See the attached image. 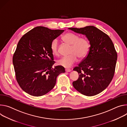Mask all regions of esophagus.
Here are the masks:
<instances>
[{
  "label": "esophagus",
  "mask_w": 127,
  "mask_h": 127,
  "mask_svg": "<svg viewBox=\"0 0 127 127\" xmlns=\"http://www.w3.org/2000/svg\"><path fill=\"white\" fill-rule=\"evenodd\" d=\"M65 72H71L72 70L71 69H68V68H66L65 69Z\"/></svg>",
  "instance_id": "34e87169"
}]
</instances>
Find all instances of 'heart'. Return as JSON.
Listing matches in <instances>:
<instances>
[{
    "instance_id": "1",
    "label": "heart",
    "mask_w": 127,
    "mask_h": 127,
    "mask_svg": "<svg viewBox=\"0 0 127 127\" xmlns=\"http://www.w3.org/2000/svg\"><path fill=\"white\" fill-rule=\"evenodd\" d=\"M66 43L71 45L69 51L70 55L63 57L57 61L58 64L66 68L71 67L78 61V56L83 59L87 55L90 49L89 41L85 38H80L78 35L72 33H67L63 37ZM52 54L56 56L60 55L58 41L54 39L50 45Z\"/></svg>"
}]
</instances>
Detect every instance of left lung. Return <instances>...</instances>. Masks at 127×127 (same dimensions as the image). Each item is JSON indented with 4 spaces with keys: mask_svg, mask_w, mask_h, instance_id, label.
Wrapping results in <instances>:
<instances>
[{
    "mask_svg": "<svg viewBox=\"0 0 127 127\" xmlns=\"http://www.w3.org/2000/svg\"><path fill=\"white\" fill-rule=\"evenodd\" d=\"M68 29L85 35L90 45L86 57L73 69L79 76L73 85L84 95L99 94L107 88L114 76L117 53L112 41L107 34L93 26Z\"/></svg>",
    "mask_w": 127,
    "mask_h": 127,
    "instance_id": "obj_1",
    "label": "left lung"
}]
</instances>
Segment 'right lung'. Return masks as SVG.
I'll return each mask as SVG.
<instances>
[{
	"label": "right lung",
	"instance_id": "1",
	"mask_svg": "<svg viewBox=\"0 0 127 127\" xmlns=\"http://www.w3.org/2000/svg\"><path fill=\"white\" fill-rule=\"evenodd\" d=\"M36 27L22 36L14 53L12 63L17 81L27 93L34 96L44 95L54 87L57 77L64 68L55 63L50 50L52 41L64 32Z\"/></svg>",
	"mask_w": 127,
	"mask_h": 127
}]
</instances>
